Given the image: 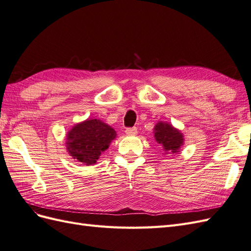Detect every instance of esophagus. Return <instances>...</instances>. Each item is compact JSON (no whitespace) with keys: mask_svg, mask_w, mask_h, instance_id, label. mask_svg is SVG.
I'll use <instances>...</instances> for the list:
<instances>
[{"mask_svg":"<svg viewBox=\"0 0 251 251\" xmlns=\"http://www.w3.org/2000/svg\"><path fill=\"white\" fill-rule=\"evenodd\" d=\"M126 135H136L137 134V128L134 127H126Z\"/></svg>","mask_w":251,"mask_h":251,"instance_id":"1","label":"esophagus"}]
</instances>
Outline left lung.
<instances>
[{
    "label": "left lung",
    "mask_w": 251,
    "mask_h": 251,
    "mask_svg": "<svg viewBox=\"0 0 251 251\" xmlns=\"http://www.w3.org/2000/svg\"><path fill=\"white\" fill-rule=\"evenodd\" d=\"M155 139L165 151L176 154L183 144V136L176 128L165 123H158L155 126Z\"/></svg>",
    "instance_id": "left-lung-1"
}]
</instances>
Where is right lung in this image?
<instances>
[{
  "label": "right lung",
  "mask_w": 251,
  "mask_h": 251,
  "mask_svg": "<svg viewBox=\"0 0 251 251\" xmlns=\"http://www.w3.org/2000/svg\"><path fill=\"white\" fill-rule=\"evenodd\" d=\"M116 137L110 126L98 119L86 120L74 126L67 136V150L73 159L87 165L95 164L101 151Z\"/></svg>",
  "instance_id": "obj_1"
}]
</instances>
